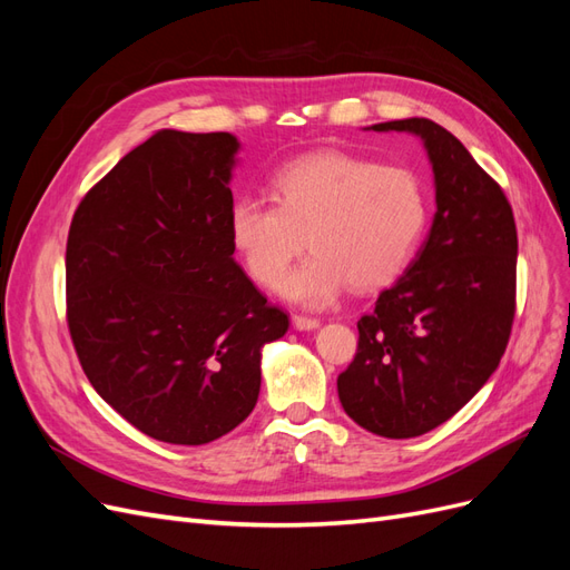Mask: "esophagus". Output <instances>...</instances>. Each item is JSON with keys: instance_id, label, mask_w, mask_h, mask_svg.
<instances>
[{"instance_id": "esophagus-1", "label": "esophagus", "mask_w": 570, "mask_h": 570, "mask_svg": "<svg viewBox=\"0 0 570 570\" xmlns=\"http://www.w3.org/2000/svg\"><path fill=\"white\" fill-rule=\"evenodd\" d=\"M292 325H295L297 331H314V327H318V325H321V321H318V318H314V316L295 314V316H292Z\"/></svg>"}]
</instances>
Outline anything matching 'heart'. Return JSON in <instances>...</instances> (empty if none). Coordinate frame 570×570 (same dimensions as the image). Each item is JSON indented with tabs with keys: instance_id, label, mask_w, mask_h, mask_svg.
I'll use <instances>...</instances> for the list:
<instances>
[{
	"instance_id": "heart-1",
	"label": "heart",
	"mask_w": 570,
	"mask_h": 570,
	"mask_svg": "<svg viewBox=\"0 0 570 570\" xmlns=\"http://www.w3.org/2000/svg\"><path fill=\"white\" fill-rule=\"evenodd\" d=\"M275 204L254 195L230 209V239L252 278L273 287L304 252L283 289L302 304L390 285L411 262L428 220L421 180L409 168L377 166L344 151H314L273 176Z\"/></svg>"
}]
</instances>
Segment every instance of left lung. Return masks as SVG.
<instances>
[{"label": "left lung", "instance_id": "1", "mask_svg": "<svg viewBox=\"0 0 570 570\" xmlns=\"http://www.w3.org/2000/svg\"><path fill=\"white\" fill-rule=\"evenodd\" d=\"M371 128L423 137L438 212L413 264L358 318L337 394L368 433L404 440L450 421L499 366L515 316L519 235L502 185L450 130L430 118Z\"/></svg>", "mask_w": 570, "mask_h": 570}]
</instances>
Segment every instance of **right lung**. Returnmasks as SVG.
<instances>
[{
	"label": "right lung",
	"mask_w": 570,
	"mask_h": 570,
	"mask_svg": "<svg viewBox=\"0 0 570 570\" xmlns=\"http://www.w3.org/2000/svg\"><path fill=\"white\" fill-rule=\"evenodd\" d=\"M230 132L159 130L82 197L66 321L88 381L140 433L206 444L243 423L289 318L233 258Z\"/></svg>",
	"instance_id": "obj_1"
}]
</instances>
